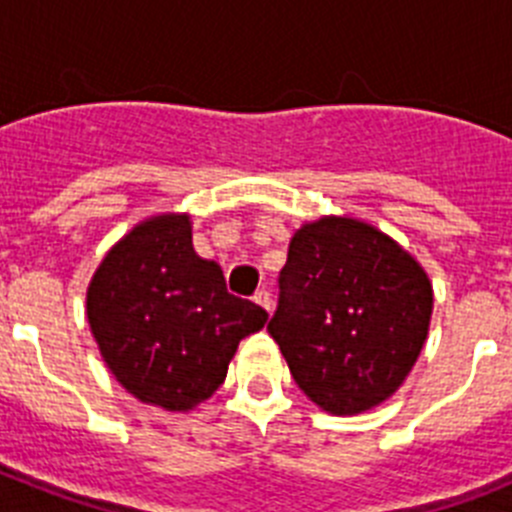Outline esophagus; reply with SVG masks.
Returning <instances> with one entry per match:
<instances>
[{
	"label": "esophagus",
	"mask_w": 512,
	"mask_h": 512,
	"mask_svg": "<svg viewBox=\"0 0 512 512\" xmlns=\"http://www.w3.org/2000/svg\"><path fill=\"white\" fill-rule=\"evenodd\" d=\"M253 300H256V305L264 307L266 312H271V307H274V302H271V295H269V292H266V289H259V292L253 295Z\"/></svg>",
	"instance_id": "esophagus-1"
}]
</instances>
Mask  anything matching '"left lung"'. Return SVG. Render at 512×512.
Returning <instances> with one entry per match:
<instances>
[{
  "instance_id": "8db88e82",
  "label": "left lung",
  "mask_w": 512,
  "mask_h": 512,
  "mask_svg": "<svg viewBox=\"0 0 512 512\" xmlns=\"http://www.w3.org/2000/svg\"><path fill=\"white\" fill-rule=\"evenodd\" d=\"M431 312V282L405 248L351 217H320L289 243L266 330L315 405L356 415L408 377Z\"/></svg>"
}]
</instances>
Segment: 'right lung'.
<instances>
[{"label":"right lung","mask_w":512,"mask_h":512,"mask_svg":"<svg viewBox=\"0 0 512 512\" xmlns=\"http://www.w3.org/2000/svg\"><path fill=\"white\" fill-rule=\"evenodd\" d=\"M87 318L130 395L192 410L225 382L238 343L269 315L230 295L223 269L194 253L187 215H158L104 256L89 284Z\"/></svg>","instance_id":"1"}]
</instances>
